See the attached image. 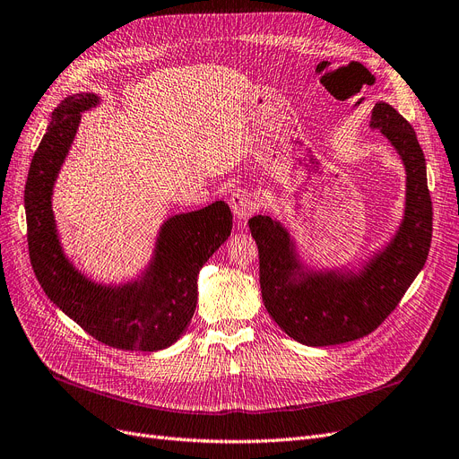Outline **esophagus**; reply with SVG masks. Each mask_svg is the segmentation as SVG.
I'll return each mask as SVG.
<instances>
[{"mask_svg":"<svg viewBox=\"0 0 459 459\" xmlns=\"http://www.w3.org/2000/svg\"><path fill=\"white\" fill-rule=\"evenodd\" d=\"M230 207L233 211V216L239 224H247V220L250 218V214L258 207L255 199L250 192L247 190H235L230 197Z\"/></svg>","mask_w":459,"mask_h":459,"instance_id":"esophagus-1","label":"esophagus"}]
</instances>
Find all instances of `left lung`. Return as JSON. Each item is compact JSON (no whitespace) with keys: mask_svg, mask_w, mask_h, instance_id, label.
<instances>
[{"mask_svg":"<svg viewBox=\"0 0 459 459\" xmlns=\"http://www.w3.org/2000/svg\"><path fill=\"white\" fill-rule=\"evenodd\" d=\"M369 127L388 139L405 168V205L395 233L368 258L318 267L305 260L281 220L262 214L248 220L260 250L267 313L286 335L307 346L341 344L375 332L428 260L433 209L416 132L386 101L375 103Z\"/></svg>","mask_w":459,"mask_h":459,"instance_id":"left-lung-1","label":"left lung"}]
</instances>
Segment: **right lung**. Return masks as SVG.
<instances>
[{"label":"right lung","instance_id":"1","mask_svg":"<svg viewBox=\"0 0 459 459\" xmlns=\"http://www.w3.org/2000/svg\"><path fill=\"white\" fill-rule=\"evenodd\" d=\"M100 103L94 91L64 100L33 154L24 190L30 260L48 299L86 333L120 351L156 352L185 335L197 303L199 269L230 237L231 211L224 201H214L171 214L135 277L118 284L90 279L64 250L52 194L82 113Z\"/></svg>","mask_w":459,"mask_h":459}]
</instances>
